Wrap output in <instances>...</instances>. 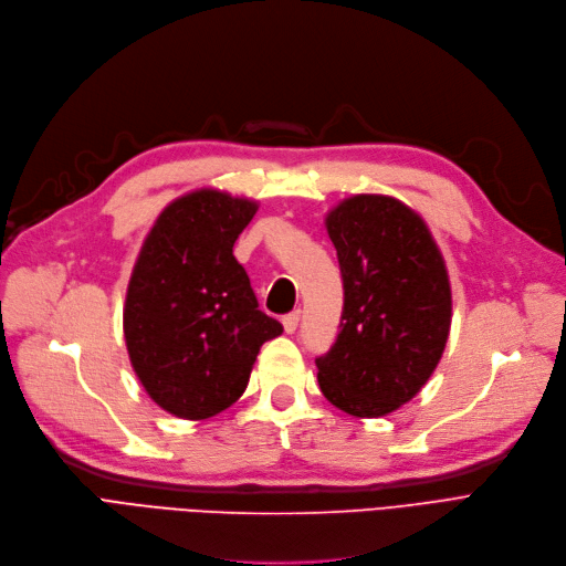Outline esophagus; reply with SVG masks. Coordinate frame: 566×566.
I'll use <instances>...</instances> for the list:
<instances>
[{
  "mask_svg": "<svg viewBox=\"0 0 566 566\" xmlns=\"http://www.w3.org/2000/svg\"><path fill=\"white\" fill-rule=\"evenodd\" d=\"M298 322H301V312L296 310V312H291V314H286L284 318H282V324H284V331L291 335V333H296V328H298Z\"/></svg>",
  "mask_w": 566,
  "mask_h": 566,
  "instance_id": "1",
  "label": "esophagus"
}]
</instances>
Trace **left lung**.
Returning <instances> with one entry per match:
<instances>
[{"mask_svg":"<svg viewBox=\"0 0 566 566\" xmlns=\"http://www.w3.org/2000/svg\"><path fill=\"white\" fill-rule=\"evenodd\" d=\"M344 286L339 333L316 358L318 386L360 419L396 411L444 354L451 286L423 219L390 196L358 193L326 219Z\"/></svg>","mask_w":566,"mask_h":566,"instance_id":"8db88e82","label":"left lung"}]
</instances>
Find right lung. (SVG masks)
<instances>
[{
  "label": "right lung",
  "instance_id": "1",
  "mask_svg": "<svg viewBox=\"0 0 566 566\" xmlns=\"http://www.w3.org/2000/svg\"><path fill=\"white\" fill-rule=\"evenodd\" d=\"M256 203L214 189L170 203L145 238L127 289L125 339L134 373L161 409L201 421L248 388L261 344L282 324L259 310L233 256Z\"/></svg>",
  "mask_w": 566,
  "mask_h": 566
}]
</instances>
